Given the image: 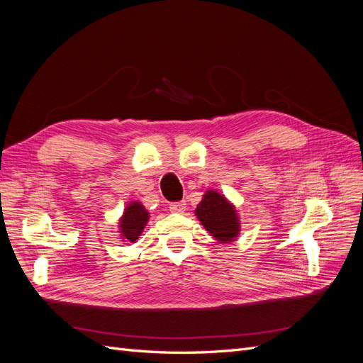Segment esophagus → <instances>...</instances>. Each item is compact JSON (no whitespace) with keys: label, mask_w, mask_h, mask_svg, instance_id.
<instances>
[{"label":"esophagus","mask_w":363,"mask_h":363,"mask_svg":"<svg viewBox=\"0 0 363 363\" xmlns=\"http://www.w3.org/2000/svg\"><path fill=\"white\" fill-rule=\"evenodd\" d=\"M169 211L172 213H183L186 211V201H177L169 206Z\"/></svg>","instance_id":"esophagus-1"}]
</instances>
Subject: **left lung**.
Here are the masks:
<instances>
[{
  "label": "left lung",
  "instance_id": "obj_1",
  "mask_svg": "<svg viewBox=\"0 0 363 363\" xmlns=\"http://www.w3.org/2000/svg\"><path fill=\"white\" fill-rule=\"evenodd\" d=\"M195 213L207 232L219 242L227 244L239 233V219L235 207L221 194L207 191L201 203L196 206Z\"/></svg>",
  "mask_w": 363,
  "mask_h": 363
}]
</instances>
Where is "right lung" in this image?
Here are the masks:
<instances>
[{"label":"right lung","mask_w":363,"mask_h":363,"mask_svg":"<svg viewBox=\"0 0 363 363\" xmlns=\"http://www.w3.org/2000/svg\"><path fill=\"white\" fill-rule=\"evenodd\" d=\"M148 212L140 203H130L121 218V233L128 242H135L148 223Z\"/></svg>","instance_id":"right-lung-1"}]
</instances>
